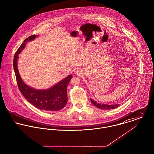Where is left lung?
<instances>
[{
	"label": "left lung",
	"instance_id": "8db88e82",
	"mask_svg": "<svg viewBox=\"0 0 154 154\" xmlns=\"http://www.w3.org/2000/svg\"><path fill=\"white\" fill-rule=\"evenodd\" d=\"M91 103L97 108L102 109V110H110V109H114L116 107H117L119 104H115V105H107V104H101L100 103H97V102L94 101L93 100L91 99Z\"/></svg>",
	"mask_w": 154,
	"mask_h": 154
}]
</instances>
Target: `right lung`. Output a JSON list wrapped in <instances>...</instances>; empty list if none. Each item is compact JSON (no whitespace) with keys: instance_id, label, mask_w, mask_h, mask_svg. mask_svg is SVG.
<instances>
[{"instance_id":"add662e5","label":"right lung","mask_w":154,"mask_h":154,"mask_svg":"<svg viewBox=\"0 0 154 154\" xmlns=\"http://www.w3.org/2000/svg\"><path fill=\"white\" fill-rule=\"evenodd\" d=\"M36 37L37 35H32L26 38L15 54L14 69L18 87L24 98L36 108L44 111H59L62 109L67 102V87L72 78V75H69L51 88L45 90H38L26 85L23 82L18 70V54L24 48L25 43L28 41L33 40Z\"/></svg>"}]
</instances>
